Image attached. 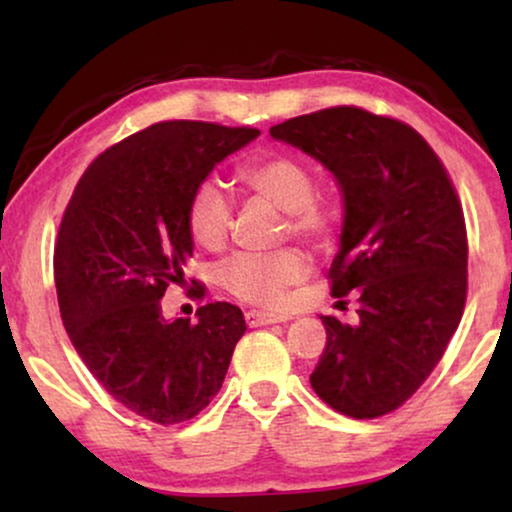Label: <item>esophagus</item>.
I'll list each match as a JSON object with an SVG mask.
<instances>
[{
    "label": "esophagus",
    "instance_id": "34e87169",
    "mask_svg": "<svg viewBox=\"0 0 512 512\" xmlns=\"http://www.w3.org/2000/svg\"><path fill=\"white\" fill-rule=\"evenodd\" d=\"M244 319H247V324L251 328L256 326H268V324H284V321H289L286 314H275V312H261V310H249L244 314Z\"/></svg>",
    "mask_w": 512,
    "mask_h": 512
}]
</instances>
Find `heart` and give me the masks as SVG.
<instances>
[{
  "label": "heart",
  "instance_id": "1",
  "mask_svg": "<svg viewBox=\"0 0 512 512\" xmlns=\"http://www.w3.org/2000/svg\"><path fill=\"white\" fill-rule=\"evenodd\" d=\"M244 191L284 212V235L312 247H328L340 228V209L333 198L314 191L312 170L303 160L270 153L251 158L237 170ZM233 223L228 195L214 181L195 188L188 202V230L200 247H226ZM307 275V261L298 249L284 247L270 254H240L221 268L223 289L258 307H279L286 291Z\"/></svg>",
  "mask_w": 512,
  "mask_h": 512
}]
</instances>
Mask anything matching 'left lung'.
<instances>
[{"instance_id": "8db88e82", "label": "left lung", "mask_w": 512, "mask_h": 512, "mask_svg": "<svg viewBox=\"0 0 512 512\" xmlns=\"http://www.w3.org/2000/svg\"><path fill=\"white\" fill-rule=\"evenodd\" d=\"M335 174L345 195L331 296L359 300V321L321 317L326 347L312 389L354 419L401 408L443 359L464 314V209L443 160L408 123L328 107L272 125Z\"/></svg>"}]
</instances>
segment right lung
I'll return each mask as SVG.
<instances>
[{
	"label": "right lung",
	"instance_id": "1",
	"mask_svg": "<svg viewBox=\"0 0 512 512\" xmlns=\"http://www.w3.org/2000/svg\"><path fill=\"white\" fill-rule=\"evenodd\" d=\"M254 137L256 128L153 123L100 153L62 214L53 268L65 331L107 394L153 424L205 410L247 331L237 305H202L191 324L165 321L160 298L184 282L193 191ZM188 296L205 298V284Z\"/></svg>",
	"mask_w": 512,
	"mask_h": 512
}]
</instances>
